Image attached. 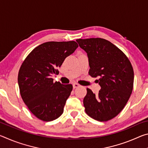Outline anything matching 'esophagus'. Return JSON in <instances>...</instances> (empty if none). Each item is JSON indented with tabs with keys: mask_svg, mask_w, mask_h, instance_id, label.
Returning <instances> with one entry per match:
<instances>
[{
	"mask_svg": "<svg viewBox=\"0 0 148 148\" xmlns=\"http://www.w3.org/2000/svg\"><path fill=\"white\" fill-rule=\"evenodd\" d=\"M80 86V85L77 84V83H74L73 84V87L74 88H77V87H79Z\"/></svg>",
	"mask_w": 148,
	"mask_h": 148,
	"instance_id": "34e87169",
	"label": "esophagus"
}]
</instances>
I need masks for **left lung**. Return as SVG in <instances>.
I'll return each instance as SVG.
<instances>
[{
	"mask_svg": "<svg viewBox=\"0 0 148 148\" xmlns=\"http://www.w3.org/2000/svg\"><path fill=\"white\" fill-rule=\"evenodd\" d=\"M79 47L89 58V74L99 77L101 89L99 95L87 88L84 99L86 114L99 121H107L117 116L131 97L134 71L128 57L114 44L101 38L77 39Z\"/></svg>",
	"mask_w": 148,
	"mask_h": 148,
	"instance_id": "left-lung-1",
	"label": "left lung"
}]
</instances>
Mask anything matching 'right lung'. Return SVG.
Returning <instances> with one entry per match:
<instances>
[{
  "label": "right lung",
  "instance_id": "obj_1",
  "mask_svg": "<svg viewBox=\"0 0 148 148\" xmlns=\"http://www.w3.org/2000/svg\"><path fill=\"white\" fill-rule=\"evenodd\" d=\"M77 47L75 41L45 42L35 47L21 65L17 79L21 98L42 121H53L63 113L73 87L53 82L51 76L59 74L58 68Z\"/></svg>",
  "mask_w": 148,
  "mask_h": 148
}]
</instances>
